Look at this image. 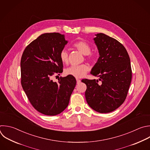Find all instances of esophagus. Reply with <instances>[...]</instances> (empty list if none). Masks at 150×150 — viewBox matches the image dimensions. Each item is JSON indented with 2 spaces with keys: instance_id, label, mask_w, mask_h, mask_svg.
<instances>
[{
  "instance_id": "34e87169",
  "label": "esophagus",
  "mask_w": 150,
  "mask_h": 150,
  "mask_svg": "<svg viewBox=\"0 0 150 150\" xmlns=\"http://www.w3.org/2000/svg\"><path fill=\"white\" fill-rule=\"evenodd\" d=\"M76 82H77V83H79L81 82V80H80L79 79L76 78Z\"/></svg>"
}]
</instances>
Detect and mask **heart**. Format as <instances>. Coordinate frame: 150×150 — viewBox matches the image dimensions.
Returning a JSON list of instances; mask_svg holds the SVG:
<instances>
[{"label":"heart","mask_w":150,"mask_h":150,"mask_svg":"<svg viewBox=\"0 0 150 150\" xmlns=\"http://www.w3.org/2000/svg\"><path fill=\"white\" fill-rule=\"evenodd\" d=\"M74 47L83 55H89V59H92L93 57L90 55L91 49L90 46L83 41H79L74 44ZM60 59L64 64H67L68 62V54L66 50H62L60 53ZM89 67L85 64L79 65L71 66L65 70V73L67 75H70L76 78L83 77L88 71Z\"/></svg>","instance_id":"obj_1"}]
</instances>
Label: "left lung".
<instances>
[{
    "label": "left lung",
    "mask_w": 150,
    "mask_h": 150,
    "mask_svg": "<svg viewBox=\"0 0 150 150\" xmlns=\"http://www.w3.org/2000/svg\"><path fill=\"white\" fill-rule=\"evenodd\" d=\"M94 42L99 57L91 74L98 79H84L85 98L89 106L99 113H108L120 107L127 97L132 78L130 59L125 47L116 39L99 33Z\"/></svg>",
    "instance_id": "1"
}]
</instances>
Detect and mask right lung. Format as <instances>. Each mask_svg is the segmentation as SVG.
I'll list each match as a JSON object with an SVG mask.
<instances>
[{
    "label": "right lung",
    "instance_id": "1",
    "mask_svg": "<svg viewBox=\"0 0 150 150\" xmlns=\"http://www.w3.org/2000/svg\"><path fill=\"white\" fill-rule=\"evenodd\" d=\"M65 35L46 33L25 48L21 61V84L32 106L38 112L54 116L68 107L76 81L68 75L54 82L51 77L62 72L60 53L68 43Z\"/></svg>",
    "mask_w": 150,
    "mask_h": 150
}]
</instances>
